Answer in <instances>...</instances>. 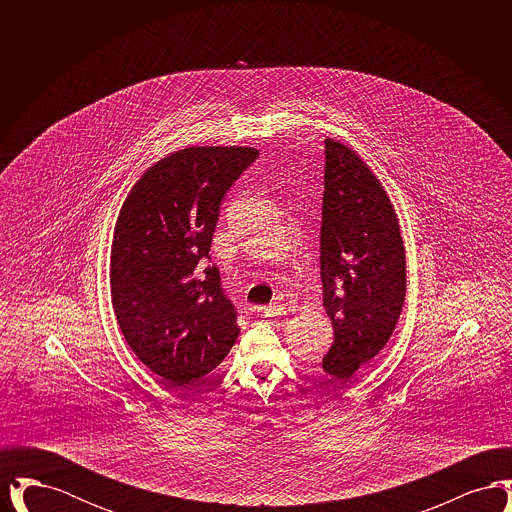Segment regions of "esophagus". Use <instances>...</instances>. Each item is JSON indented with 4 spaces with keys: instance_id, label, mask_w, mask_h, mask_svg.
I'll return each mask as SVG.
<instances>
[{
    "instance_id": "esophagus-1",
    "label": "esophagus",
    "mask_w": 512,
    "mask_h": 512,
    "mask_svg": "<svg viewBox=\"0 0 512 512\" xmlns=\"http://www.w3.org/2000/svg\"><path fill=\"white\" fill-rule=\"evenodd\" d=\"M286 315H288V311L282 305H270L261 311V317L268 318V320H276V318L286 317Z\"/></svg>"
}]
</instances>
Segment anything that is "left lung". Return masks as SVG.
Instances as JSON below:
<instances>
[{
  "label": "left lung",
  "instance_id": "left-lung-1",
  "mask_svg": "<svg viewBox=\"0 0 512 512\" xmlns=\"http://www.w3.org/2000/svg\"><path fill=\"white\" fill-rule=\"evenodd\" d=\"M324 146L320 278L334 345L322 368L347 382L390 341L405 301L407 261L382 182L351 147L332 138Z\"/></svg>",
  "mask_w": 512,
  "mask_h": 512
}]
</instances>
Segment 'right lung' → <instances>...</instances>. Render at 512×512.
I'll return each instance as SVG.
<instances>
[{
    "label": "right lung",
    "instance_id": "add662e5",
    "mask_svg": "<svg viewBox=\"0 0 512 512\" xmlns=\"http://www.w3.org/2000/svg\"><path fill=\"white\" fill-rule=\"evenodd\" d=\"M255 147L169 153L132 186L111 245V297L122 336L174 388L215 370L240 328L209 259L220 201L257 159Z\"/></svg>",
    "mask_w": 512,
    "mask_h": 512
}]
</instances>
